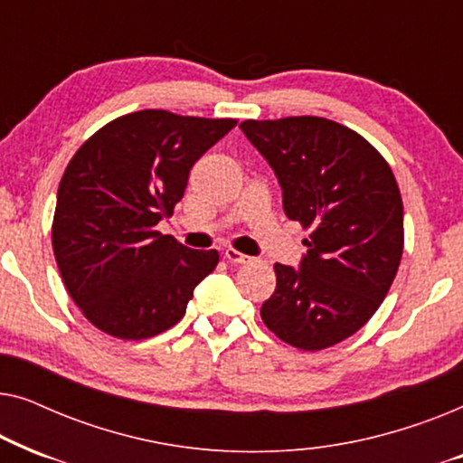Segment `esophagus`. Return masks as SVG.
<instances>
[{"label": "esophagus", "mask_w": 463, "mask_h": 463, "mask_svg": "<svg viewBox=\"0 0 463 463\" xmlns=\"http://www.w3.org/2000/svg\"><path fill=\"white\" fill-rule=\"evenodd\" d=\"M225 259L230 263H236V265H242V263H250L252 261L249 255H244V252H240L236 249H227L225 250Z\"/></svg>", "instance_id": "obj_1"}]
</instances>
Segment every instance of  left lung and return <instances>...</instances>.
I'll use <instances>...</instances> for the list:
<instances>
[{
	"label": "left lung",
	"mask_w": 463,
	"mask_h": 463,
	"mask_svg": "<svg viewBox=\"0 0 463 463\" xmlns=\"http://www.w3.org/2000/svg\"><path fill=\"white\" fill-rule=\"evenodd\" d=\"M240 128L274 168L287 217L309 230L301 269L274 265L261 318L284 344L326 350L363 328L394 282L404 246L394 173L364 137L333 119H244Z\"/></svg>",
	"instance_id": "left-lung-1"
}]
</instances>
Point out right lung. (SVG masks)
Wrapping results in <instances>:
<instances>
[{"label": "right lung", "instance_id": "right-lung-1", "mask_svg": "<svg viewBox=\"0 0 463 463\" xmlns=\"http://www.w3.org/2000/svg\"><path fill=\"white\" fill-rule=\"evenodd\" d=\"M238 119L143 109L111 119L62 173L52 249L80 312L111 337L138 341L175 326L217 250H192L156 230L173 217L189 170Z\"/></svg>", "mask_w": 463, "mask_h": 463}]
</instances>
